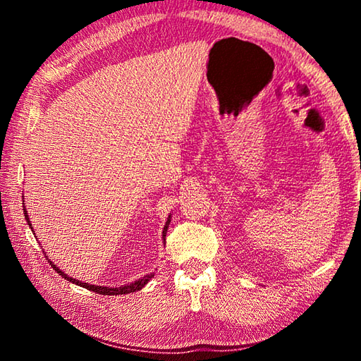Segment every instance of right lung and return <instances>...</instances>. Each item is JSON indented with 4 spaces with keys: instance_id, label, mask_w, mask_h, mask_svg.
I'll return each mask as SVG.
<instances>
[{
    "instance_id": "1",
    "label": "right lung",
    "mask_w": 361,
    "mask_h": 361,
    "mask_svg": "<svg viewBox=\"0 0 361 361\" xmlns=\"http://www.w3.org/2000/svg\"><path fill=\"white\" fill-rule=\"evenodd\" d=\"M23 213H25V219H27V223H28V226L30 228H32V223H30V219H28V213H27V210H25V205H23ZM169 224H170V216H169V219H167V223H166V226H164V231H162V235H164V240H166V234H167V228H169ZM33 229V228H32ZM51 262V261H49ZM51 266L56 269L57 271V274L59 276H62V277H65L66 280H70L71 283H76V285H81V286H84V288H87V290H90V291H94V293H99V295H105V296H116V295H127V293H133V291H138V290H142L143 286L149 282L151 280V277H154L152 276V274H149V276H145L143 279H140V280H135V282L133 283H130V285H126V286H119V288H108V286H97V285H89V283H82V282H79V280H76V279H73V277H68L66 276V274H63L62 271H60V269H57V266L54 264V262H51Z\"/></svg>"
}]
</instances>
